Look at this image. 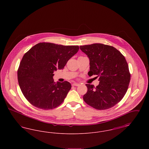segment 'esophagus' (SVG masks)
I'll list each match as a JSON object with an SVG mask.
<instances>
[{
    "label": "esophagus",
    "instance_id": "34e87169",
    "mask_svg": "<svg viewBox=\"0 0 149 149\" xmlns=\"http://www.w3.org/2000/svg\"><path fill=\"white\" fill-rule=\"evenodd\" d=\"M80 85L79 84H78V83H73L72 84V85L73 86H79V85Z\"/></svg>",
    "mask_w": 149,
    "mask_h": 149
}]
</instances>
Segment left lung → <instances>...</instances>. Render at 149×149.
Masks as SVG:
<instances>
[{"instance_id":"left-lung-1","label":"left lung","mask_w":149,"mask_h":149,"mask_svg":"<svg viewBox=\"0 0 149 149\" xmlns=\"http://www.w3.org/2000/svg\"><path fill=\"white\" fill-rule=\"evenodd\" d=\"M90 60L89 77H99V85L86 84L88 91L83 99L89 106L98 110L114 106L127 92L131 74L125 57L113 46L102 43L80 46Z\"/></svg>"}]
</instances>
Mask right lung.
Here are the masks:
<instances>
[{
    "label": "right lung",
    "instance_id": "right-lung-1",
    "mask_svg": "<svg viewBox=\"0 0 149 149\" xmlns=\"http://www.w3.org/2000/svg\"><path fill=\"white\" fill-rule=\"evenodd\" d=\"M79 49L78 46L40 42L24 55L18 69V80L23 95L32 105L48 110L64 102L71 84L66 81L56 83L53 73L63 69Z\"/></svg>",
    "mask_w": 149,
    "mask_h": 149
}]
</instances>
